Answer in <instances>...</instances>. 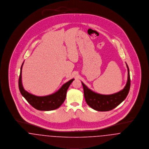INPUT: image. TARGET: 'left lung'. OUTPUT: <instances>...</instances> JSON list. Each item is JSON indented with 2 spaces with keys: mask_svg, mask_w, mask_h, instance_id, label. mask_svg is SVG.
I'll return each mask as SVG.
<instances>
[{
  "mask_svg": "<svg viewBox=\"0 0 149 149\" xmlns=\"http://www.w3.org/2000/svg\"><path fill=\"white\" fill-rule=\"evenodd\" d=\"M127 68V81L124 88L120 91L110 95H102L96 93L89 89L82 82L84 97L87 104L92 109L99 111H107L116 108L120 104L127 96L130 88V77L129 68Z\"/></svg>",
  "mask_w": 149,
  "mask_h": 149,
  "instance_id": "8db88e82",
  "label": "left lung"
}]
</instances>
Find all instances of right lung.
I'll use <instances>...</instances> for the list:
<instances>
[{
  "mask_svg": "<svg viewBox=\"0 0 149 149\" xmlns=\"http://www.w3.org/2000/svg\"><path fill=\"white\" fill-rule=\"evenodd\" d=\"M23 63L20 68L19 79V88L22 96L26 99L29 103L38 110L50 111L59 108L65 100L67 90L74 79H72L65 83L58 91L54 94L43 97L36 96L26 91L23 87L22 82V70Z\"/></svg>",
  "mask_w": 149,
  "mask_h": 149,
  "instance_id": "add662e5",
  "label": "right lung"
}]
</instances>
